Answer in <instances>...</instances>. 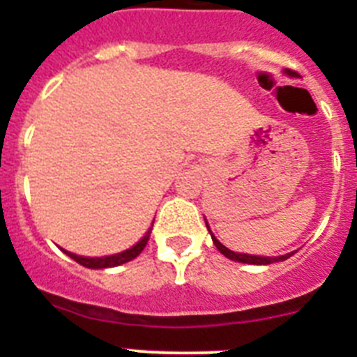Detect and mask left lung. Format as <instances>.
<instances>
[{
	"label": "left lung",
	"instance_id": "obj_1",
	"mask_svg": "<svg viewBox=\"0 0 357 357\" xmlns=\"http://www.w3.org/2000/svg\"><path fill=\"white\" fill-rule=\"evenodd\" d=\"M284 75H288V77H296V73L289 71V69H284ZM206 225H207V230H209L211 238H213V243L214 247L218 248V250L222 252L223 255H225L227 259L230 261H236V263H243V264H272V263H280V261H286L288 257H291L295 252H289V254H284V255H275V257H270V255H252V254H241V252H234L230 250V248H227L225 245H222V243L218 241L216 236L213 234V230H211L209 223H207L206 220Z\"/></svg>",
	"mask_w": 357,
	"mask_h": 357
}]
</instances>
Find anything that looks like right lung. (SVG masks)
I'll list each match as a JSON object with an SVG mask.
<instances>
[{"label":"right lung","instance_id":"1","mask_svg":"<svg viewBox=\"0 0 357 357\" xmlns=\"http://www.w3.org/2000/svg\"><path fill=\"white\" fill-rule=\"evenodd\" d=\"M153 220H155V218H153ZM151 227H153V223H151ZM151 227L146 230V234H144L143 238L139 239V241L135 243V245H132V247L127 248V250L118 252V254L102 255V257H85V255L73 254V252L64 250V248H61V250L64 252L66 255H69L71 259L77 261L78 264H82V266H85V268H91V270H105V268L121 266V264H125V263H128V261L135 259V257H137V255H139L141 252L144 250L148 239H150Z\"/></svg>","mask_w":357,"mask_h":357}]
</instances>
